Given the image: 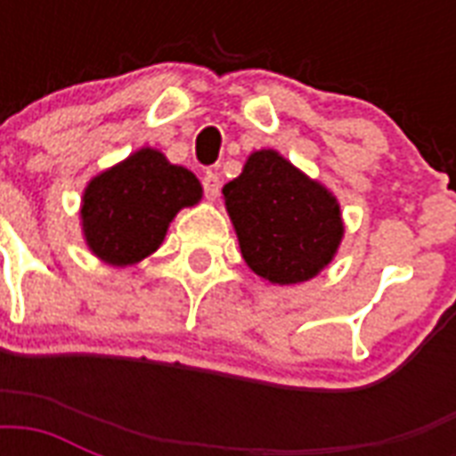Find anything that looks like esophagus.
<instances>
[{
  "instance_id": "34e87169",
  "label": "esophagus",
  "mask_w": 456,
  "mask_h": 456,
  "mask_svg": "<svg viewBox=\"0 0 456 456\" xmlns=\"http://www.w3.org/2000/svg\"><path fill=\"white\" fill-rule=\"evenodd\" d=\"M220 175H217V172L208 170L206 175H203V191H206L208 200H215L220 196Z\"/></svg>"
}]
</instances>
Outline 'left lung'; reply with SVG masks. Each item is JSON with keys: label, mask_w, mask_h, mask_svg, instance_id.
I'll list each match as a JSON object with an SVG mask.
<instances>
[{"label": "left lung", "mask_w": 456, "mask_h": 456, "mask_svg": "<svg viewBox=\"0 0 456 456\" xmlns=\"http://www.w3.org/2000/svg\"><path fill=\"white\" fill-rule=\"evenodd\" d=\"M222 196L243 260L272 284L317 277L338 250L343 220L336 196L272 149L250 153Z\"/></svg>", "instance_id": "obj_1"}]
</instances>
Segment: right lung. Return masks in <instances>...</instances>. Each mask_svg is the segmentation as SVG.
Segmentation results:
<instances>
[{"label":"right lung","instance_id":"obj_1","mask_svg":"<svg viewBox=\"0 0 456 456\" xmlns=\"http://www.w3.org/2000/svg\"><path fill=\"white\" fill-rule=\"evenodd\" d=\"M200 182L156 149H139L123 163L96 175L82 193V232L103 263L125 267L151 256L172 217L196 206Z\"/></svg>","mask_w":456,"mask_h":456}]
</instances>
